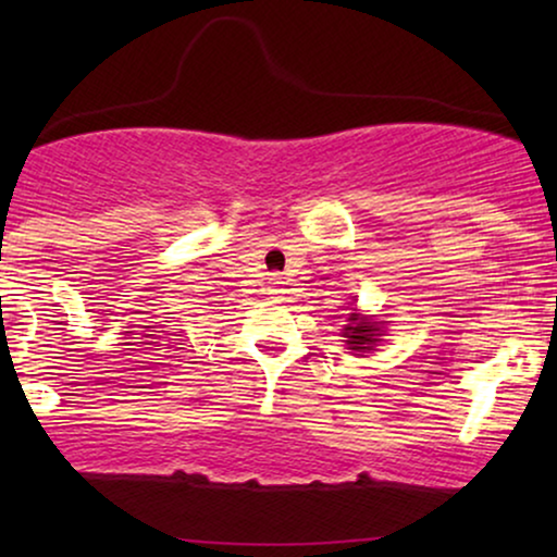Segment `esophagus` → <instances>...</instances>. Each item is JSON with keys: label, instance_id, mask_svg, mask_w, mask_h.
Wrapping results in <instances>:
<instances>
[{"label": "esophagus", "instance_id": "34e87169", "mask_svg": "<svg viewBox=\"0 0 557 557\" xmlns=\"http://www.w3.org/2000/svg\"><path fill=\"white\" fill-rule=\"evenodd\" d=\"M269 292H271V294H278V292H281V288H278V281H273V286L269 288Z\"/></svg>", "mask_w": 557, "mask_h": 557}]
</instances>
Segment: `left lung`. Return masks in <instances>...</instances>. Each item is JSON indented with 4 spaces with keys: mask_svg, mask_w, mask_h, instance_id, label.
<instances>
[{
    "mask_svg": "<svg viewBox=\"0 0 557 557\" xmlns=\"http://www.w3.org/2000/svg\"><path fill=\"white\" fill-rule=\"evenodd\" d=\"M380 334H383L380 322H372V319L362 317L357 309H352V314L347 317L345 330H342V337H345L347 347L355 349V352H370V349L380 342Z\"/></svg>",
    "mask_w": 557,
    "mask_h": 557,
    "instance_id": "left-lung-1",
    "label": "left lung"
}]
</instances>
